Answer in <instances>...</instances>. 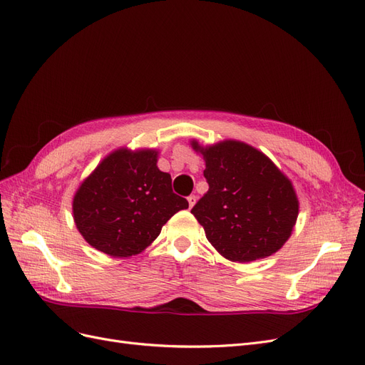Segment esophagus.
<instances>
[{
  "instance_id": "esophagus-1",
  "label": "esophagus",
  "mask_w": 365,
  "mask_h": 365,
  "mask_svg": "<svg viewBox=\"0 0 365 365\" xmlns=\"http://www.w3.org/2000/svg\"><path fill=\"white\" fill-rule=\"evenodd\" d=\"M187 200H188V207H190V208H193V207L196 205V196H195V195L188 196V197H187Z\"/></svg>"
}]
</instances>
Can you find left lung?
<instances>
[{
  "label": "left lung",
  "instance_id": "8db88e82",
  "mask_svg": "<svg viewBox=\"0 0 365 365\" xmlns=\"http://www.w3.org/2000/svg\"><path fill=\"white\" fill-rule=\"evenodd\" d=\"M205 162L210 190L192 210L214 249L232 262L279 252L297 225L295 187L272 160L252 145L225 139L190 140Z\"/></svg>",
  "mask_w": 365,
  "mask_h": 365
}]
</instances>
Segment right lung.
Listing matches in <instances>:
<instances>
[{
  "mask_svg": "<svg viewBox=\"0 0 365 365\" xmlns=\"http://www.w3.org/2000/svg\"><path fill=\"white\" fill-rule=\"evenodd\" d=\"M155 148H116L78 187L73 220L83 240L112 257L142 253L169 218L188 208L157 166Z\"/></svg>",
  "mask_w": 365,
  "mask_h": 365,
  "instance_id": "add662e5",
  "label": "right lung"
}]
</instances>
